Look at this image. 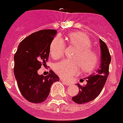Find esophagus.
I'll list each match as a JSON object with an SVG mask.
<instances>
[{"label":"esophagus","mask_w":123,"mask_h":123,"mask_svg":"<svg viewBox=\"0 0 123 123\" xmlns=\"http://www.w3.org/2000/svg\"><path fill=\"white\" fill-rule=\"evenodd\" d=\"M61 80L62 81V82H63L64 84H65V85H66V86H70V85H71V83H70V82H67V81H66V80H63V79H61Z\"/></svg>","instance_id":"1"}]
</instances>
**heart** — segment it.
Here are the masks:
<instances>
[{
  "label": "heart",
  "instance_id": "1",
  "mask_svg": "<svg viewBox=\"0 0 123 123\" xmlns=\"http://www.w3.org/2000/svg\"><path fill=\"white\" fill-rule=\"evenodd\" d=\"M68 43L70 46L77 48L73 54L72 60L66 59L55 65L54 71L64 79H71L78 75L80 68L84 73H91L98 68L99 63V57L95 50L92 49V43L87 34L75 32L68 36ZM66 44L60 36L53 39L50 46V53L54 59L62 57L64 54Z\"/></svg>",
  "mask_w": 123,
  "mask_h": 123
}]
</instances>
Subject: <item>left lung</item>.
<instances>
[{
  "label": "left lung",
  "instance_id": "1",
  "mask_svg": "<svg viewBox=\"0 0 123 123\" xmlns=\"http://www.w3.org/2000/svg\"><path fill=\"white\" fill-rule=\"evenodd\" d=\"M99 43L101 53L100 68L96 73L84 79L87 82L86 85L77 84L79 92L77 95L72 98V100L78 104L88 103L97 98L103 89L109 76L111 56L105 43L101 39H99ZM84 80L82 79L80 81Z\"/></svg>",
  "mask_w": 123,
  "mask_h": 123
}]
</instances>
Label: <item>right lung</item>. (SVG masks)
Here are the masks:
<instances>
[{"mask_svg":"<svg viewBox=\"0 0 123 123\" xmlns=\"http://www.w3.org/2000/svg\"><path fill=\"white\" fill-rule=\"evenodd\" d=\"M56 30H41L31 34L19 44L14 54V73L18 88L27 101L42 103L49 95L52 84L59 80L54 71L46 76L37 74V70L48 60L50 43Z\"/></svg>","mask_w":123,"mask_h":123,"instance_id":"add662e5","label":"right lung"}]
</instances>
